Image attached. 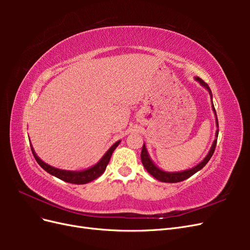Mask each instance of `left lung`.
Here are the masks:
<instances>
[{
	"instance_id": "left-lung-1",
	"label": "left lung",
	"mask_w": 250,
	"mask_h": 250,
	"mask_svg": "<svg viewBox=\"0 0 250 250\" xmlns=\"http://www.w3.org/2000/svg\"><path fill=\"white\" fill-rule=\"evenodd\" d=\"M196 80H198L200 82V84L203 85L204 87H206L208 93L211 97V90L209 88V86L208 85L207 82H204L202 79H200L199 77H196ZM213 103V102H211ZM213 110L215 112V116L217 118V113H216V110H215V106L213 104ZM217 121V126L218 125V119H216ZM218 133H219V130H217L216 132V138H218ZM216 145H217V139L214 141L213 143V146H211L210 150L208 154L207 155V157L204 158V160L199 164L196 166V167L190 169V170H186V171H183V172H165L161 169H158L156 166L152 163V161L150 160V157L147 153V150H146V147L145 145L143 146V149H142V153H141V160H142V163H143V166L145 167V169L152 175L154 178H156L157 180L162 181V183H179V181H183V180H186L188 179V177H191L192 175H194V174L196 172H198L199 170H201L204 166H206L208 164V162L210 160V157L213 156L214 152H215V149H216Z\"/></svg>"
}]
</instances>
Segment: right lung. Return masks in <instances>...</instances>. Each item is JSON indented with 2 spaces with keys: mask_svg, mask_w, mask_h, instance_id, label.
<instances>
[{
  "mask_svg": "<svg viewBox=\"0 0 250 250\" xmlns=\"http://www.w3.org/2000/svg\"><path fill=\"white\" fill-rule=\"evenodd\" d=\"M119 144H120V141L117 142L116 144H113L107 152L105 153V155L101 158V161L97 165H95L94 167L89 168L87 170H84V171H80V172L79 171H76V172L65 171V170H60V169H57L54 167H51V166H49L48 164L43 163L41 158L35 154L32 147H31V150H32V153H33V156L36 160V162L39 163V165L44 171H47L48 173L56 176L59 179L66 181V183L75 184V185H83V184H87V183H89V181H92L102 175L103 172L105 171V169H106L107 165L109 163V160H110L113 150L118 147Z\"/></svg>",
  "mask_w": 250,
  "mask_h": 250,
  "instance_id": "right-lung-1",
  "label": "right lung"
}]
</instances>
